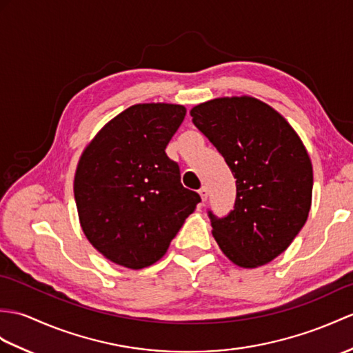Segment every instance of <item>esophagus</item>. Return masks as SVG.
I'll return each mask as SVG.
<instances>
[{"instance_id": "esophagus-1", "label": "esophagus", "mask_w": 353, "mask_h": 353, "mask_svg": "<svg viewBox=\"0 0 353 353\" xmlns=\"http://www.w3.org/2000/svg\"><path fill=\"white\" fill-rule=\"evenodd\" d=\"M199 194H200V196H201V200H203V201H206V200H208V196H209V190H208V186H201V188H200V191H199Z\"/></svg>"}]
</instances>
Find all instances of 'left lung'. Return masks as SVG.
<instances>
[{"mask_svg": "<svg viewBox=\"0 0 353 353\" xmlns=\"http://www.w3.org/2000/svg\"><path fill=\"white\" fill-rule=\"evenodd\" d=\"M191 117L236 179L230 214L218 218L209 210L215 241L237 266L269 263L308 218L313 167L305 145L280 112L250 96L200 103Z\"/></svg>", "mask_w": 353, "mask_h": 353, "instance_id": "obj_1", "label": "left lung"}]
</instances>
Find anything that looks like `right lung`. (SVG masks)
<instances>
[{
    "label": "right lung",
    "mask_w": 353,
    "mask_h": 353,
    "mask_svg": "<svg viewBox=\"0 0 353 353\" xmlns=\"http://www.w3.org/2000/svg\"><path fill=\"white\" fill-rule=\"evenodd\" d=\"M185 116L182 105H132L81 154L73 182L79 223L112 263L129 269L157 263L201 201L180 182L177 162L165 153Z\"/></svg>",
    "instance_id": "obj_1"
}]
</instances>
